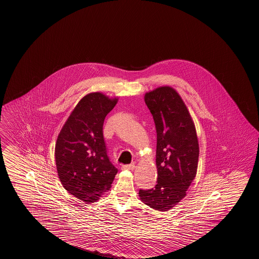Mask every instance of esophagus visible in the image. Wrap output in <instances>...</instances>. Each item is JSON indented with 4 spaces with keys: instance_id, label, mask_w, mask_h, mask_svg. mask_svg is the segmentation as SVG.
Instances as JSON below:
<instances>
[{
    "instance_id": "1",
    "label": "esophagus",
    "mask_w": 259,
    "mask_h": 259,
    "mask_svg": "<svg viewBox=\"0 0 259 259\" xmlns=\"http://www.w3.org/2000/svg\"><path fill=\"white\" fill-rule=\"evenodd\" d=\"M135 168V164L131 163V164L122 165V169H128V170H132Z\"/></svg>"
}]
</instances>
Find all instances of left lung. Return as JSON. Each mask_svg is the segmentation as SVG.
I'll list each match as a JSON object with an SVG mask.
<instances>
[{
    "mask_svg": "<svg viewBox=\"0 0 259 259\" xmlns=\"http://www.w3.org/2000/svg\"><path fill=\"white\" fill-rule=\"evenodd\" d=\"M144 101L157 130V184L142 190L143 203L165 212L186 196L198 162L196 128L181 96L172 87H158L146 93Z\"/></svg>",
    "mask_w": 259,
    "mask_h": 259,
    "instance_id": "8db88e82",
    "label": "left lung"
}]
</instances>
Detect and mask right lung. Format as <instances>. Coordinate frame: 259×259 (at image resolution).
Listing matches in <instances>:
<instances>
[{
	"label": "right lung",
	"mask_w": 259,
	"mask_h": 259,
	"mask_svg": "<svg viewBox=\"0 0 259 259\" xmlns=\"http://www.w3.org/2000/svg\"><path fill=\"white\" fill-rule=\"evenodd\" d=\"M118 102L102 93L83 97L71 113L55 147L57 171L63 187L92 203L111 187L118 169L110 161L103 121Z\"/></svg>",
	"instance_id": "obj_1"
}]
</instances>
